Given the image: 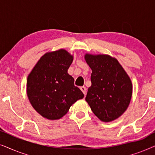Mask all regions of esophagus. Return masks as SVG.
<instances>
[{"label":"esophagus","mask_w":155,"mask_h":155,"mask_svg":"<svg viewBox=\"0 0 155 155\" xmlns=\"http://www.w3.org/2000/svg\"><path fill=\"white\" fill-rule=\"evenodd\" d=\"M80 90H81V91L82 92H83V94L85 95L86 94V90H87V89H86V87H84V86H82V87H80Z\"/></svg>","instance_id":"34e87169"}]
</instances>
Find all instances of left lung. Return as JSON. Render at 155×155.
I'll use <instances>...</instances> for the list:
<instances>
[{"instance_id":"8db88e82","label":"left lung","mask_w":155,"mask_h":155,"mask_svg":"<svg viewBox=\"0 0 155 155\" xmlns=\"http://www.w3.org/2000/svg\"><path fill=\"white\" fill-rule=\"evenodd\" d=\"M92 69L91 82L85 100L99 119L110 122L120 117L130 104L131 80L117 59L109 55L86 54Z\"/></svg>"}]
</instances>
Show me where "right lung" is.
<instances>
[{
  "instance_id": "right-lung-1",
  "label": "right lung",
  "mask_w": 155,
  "mask_h": 155,
  "mask_svg": "<svg viewBox=\"0 0 155 155\" xmlns=\"http://www.w3.org/2000/svg\"><path fill=\"white\" fill-rule=\"evenodd\" d=\"M73 56L64 49L48 52L41 57L27 81V93L34 109L49 120L62 118L83 93L74 85L68 73Z\"/></svg>"
}]
</instances>
